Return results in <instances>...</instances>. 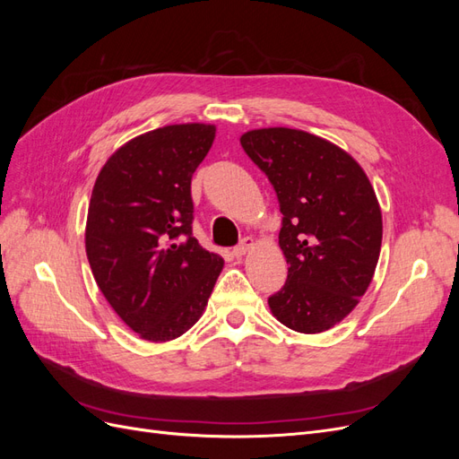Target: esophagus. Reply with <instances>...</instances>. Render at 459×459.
<instances>
[{
    "label": "esophagus",
    "mask_w": 459,
    "mask_h": 459,
    "mask_svg": "<svg viewBox=\"0 0 459 459\" xmlns=\"http://www.w3.org/2000/svg\"><path fill=\"white\" fill-rule=\"evenodd\" d=\"M255 248V239L253 238H245L238 247L233 248V256L235 258H243L245 255H248Z\"/></svg>",
    "instance_id": "esophagus-1"
}]
</instances>
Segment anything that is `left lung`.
Masks as SVG:
<instances>
[{
	"instance_id": "1",
	"label": "left lung",
	"mask_w": 459,
	"mask_h": 459,
	"mask_svg": "<svg viewBox=\"0 0 459 459\" xmlns=\"http://www.w3.org/2000/svg\"><path fill=\"white\" fill-rule=\"evenodd\" d=\"M241 145L280 199L287 281L268 299L285 327L314 335L341 324L368 290L383 239L381 206L352 155L295 128H258Z\"/></svg>"
}]
</instances>
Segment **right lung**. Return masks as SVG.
Returning <instances> with one entry per match:
<instances>
[{
  "instance_id": "add662e5",
  "label": "right lung",
  "mask_w": 459,
  "mask_h": 459,
  "mask_svg": "<svg viewBox=\"0 0 459 459\" xmlns=\"http://www.w3.org/2000/svg\"><path fill=\"white\" fill-rule=\"evenodd\" d=\"M214 137V124H170L118 147L97 174L86 255L110 308L143 341L195 325L224 268L191 235V178Z\"/></svg>"
}]
</instances>
